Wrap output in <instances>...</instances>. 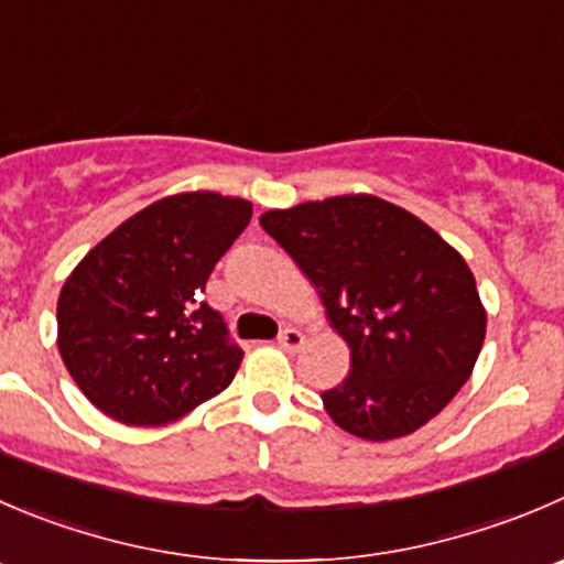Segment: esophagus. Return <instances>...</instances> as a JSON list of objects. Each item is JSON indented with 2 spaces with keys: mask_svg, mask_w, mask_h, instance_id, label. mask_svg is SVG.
Listing matches in <instances>:
<instances>
[{
  "mask_svg": "<svg viewBox=\"0 0 564 564\" xmlns=\"http://www.w3.org/2000/svg\"><path fill=\"white\" fill-rule=\"evenodd\" d=\"M305 344V336L300 330H294V327H286V330L281 333V338H278V347L283 349V352H300Z\"/></svg>",
  "mask_w": 564,
  "mask_h": 564,
  "instance_id": "34e87169",
  "label": "esophagus"
}]
</instances>
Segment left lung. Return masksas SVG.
<instances>
[{"instance_id": "8db88e82", "label": "left lung", "mask_w": 564, "mask_h": 564, "mask_svg": "<svg viewBox=\"0 0 564 564\" xmlns=\"http://www.w3.org/2000/svg\"><path fill=\"white\" fill-rule=\"evenodd\" d=\"M261 228L319 289L349 375L322 393L327 415L364 441L415 433L455 399L485 341L471 267L438 231L377 195L270 209Z\"/></svg>"}]
</instances>
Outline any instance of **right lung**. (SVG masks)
Masks as SVG:
<instances>
[{"mask_svg":"<svg viewBox=\"0 0 564 564\" xmlns=\"http://www.w3.org/2000/svg\"><path fill=\"white\" fill-rule=\"evenodd\" d=\"M250 217L253 204L234 195H167L120 223L65 278L59 358L101 413L162 427L231 386L245 355L200 297Z\"/></svg>","mask_w":564,"mask_h":564,"instance_id":"1","label":"right lung"}]
</instances>
